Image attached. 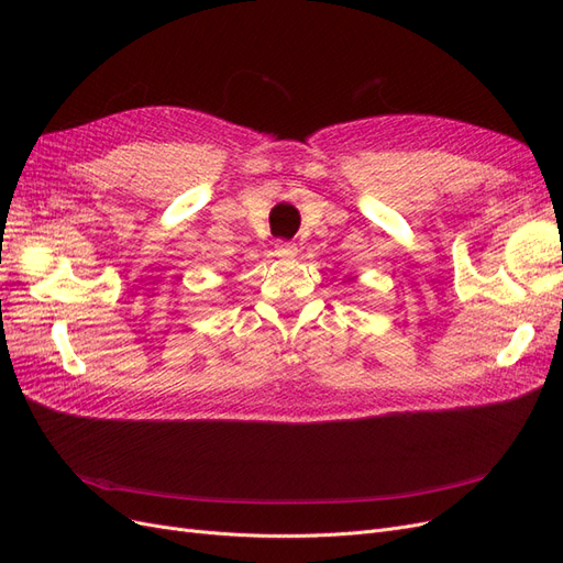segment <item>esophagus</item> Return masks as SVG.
<instances>
[{
  "label": "esophagus",
  "mask_w": 563,
  "mask_h": 563,
  "mask_svg": "<svg viewBox=\"0 0 563 563\" xmlns=\"http://www.w3.org/2000/svg\"><path fill=\"white\" fill-rule=\"evenodd\" d=\"M275 253L279 255V258H296L298 246L294 242H277Z\"/></svg>",
  "instance_id": "34e87169"
}]
</instances>
